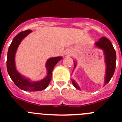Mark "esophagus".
<instances>
[{
	"label": "esophagus",
	"instance_id": "34e87169",
	"mask_svg": "<svg viewBox=\"0 0 122 122\" xmlns=\"http://www.w3.org/2000/svg\"><path fill=\"white\" fill-rule=\"evenodd\" d=\"M73 54V51L71 49H66V51H65V55L68 56H71Z\"/></svg>",
	"mask_w": 122,
	"mask_h": 122
}]
</instances>
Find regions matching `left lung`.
Here are the masks:
<instances>
[{"label":"left lung","mask_w":122,"mask_h":122,"mask_svg":"<svg viewBox=\"0 0 122 122\" xmlns=\"http://www.w3.org/2000/svg\"><path fill=\"white\" fill-rule=\"evenodd\" d=\"M95 46L97 48L103 51L104 55V60L106 64V74L104 77V86L107 84L110 81L111 79L113 76L115 69H116V53L111 43V41L107 38L101 37L98 41L95 43ZM76 63L74 62V68H75ZM72 84L75 88L80 90V87L77 85V83L74 79H71Z\"/></svg>","instance_id":"1"}]
</instances>
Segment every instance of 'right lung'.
<instances>
[{"mask_svg":"<svg viewBox=\"0 0 122 122\" xmlns=\"http://www.w3.org/2000/svg\"><path fill=\"white\" fill-rule=\"evenodd\" d=\"M31 32V30H27L20 32L14 38L8 48L6 60V68L11 80L19 89L24 91H40L45 89L48 86L51 79L52 72L54 68L58 62L62 60V57L49 58L47 60L46 63L47 75L41 80L38 81H31L29 79L21 75L16 68L15 54L21 41Z\"/></svg>","mask_w":122,"mask_h":122,"instance_id":"obj_1","label":"right lung"}]
</instances>
